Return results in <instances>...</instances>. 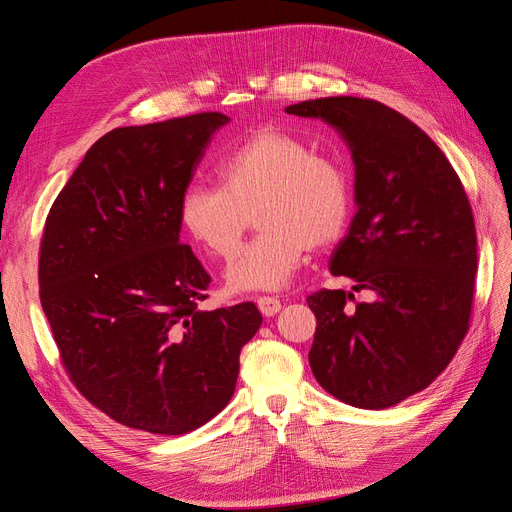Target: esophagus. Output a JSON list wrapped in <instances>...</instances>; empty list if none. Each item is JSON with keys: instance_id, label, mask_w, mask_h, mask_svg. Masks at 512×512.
Listing matches in <instances>:
<instances>
[{"instance_id": "obj_1", "label": "esophagus", "mask_w": 512, "mask_h": 512, "mask_svg": "<svg viewBox=\"0 0 512 512\" xmlns=\"http://www.w3.org/2000/svg\"><path fill=\"white\" fill-rule=\"evenodd\" d=\"M258 309L265 316H275L282 309V301L277 297H258Z\"/></svg>"}]
</instances>
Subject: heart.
I'll return each mask as SVG.
<instances>
[{
    "instance_id": "obj_1",
    "label": "heart",
    "mask_w": 512,
    "mask_h": 512,
    "mask_svg": "<svg viewBox=\"0 0 512 512\" xmlns=\"http://www.w3.org/2000/svg\"><path fill=\"white\" fill-rule=\"evenodd\" d=\"M220 185L192 183L179 198V224L215 258H230L256 213L258 235L226 271L230 290H275L290 282L309 247L342 235L352 211L344 164L303 138L265 128L215 164Z\"/></svg>"
}]
</instances>
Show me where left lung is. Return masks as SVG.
Returning <instances> with one entry per match:
<instances>
[{
  "mask_svg": "<svg viewBox=\"0 0 512 512\" xmlns=\"http://www.w3.org/2000/svg\"><path fill=\"white\" fill-rule=\"evenodd\" d=\"M286 113L324 119L352 149L359 209L331 273L371 294L369 303L346 290L309 294V365L346 404L391 408L427 389L470 329L478 269L470 198L442 149L391 106L337 96Z\"/></svg>",
  "mask_w": 512,
  "mask_h": 512,
  "instance_id": "1",
  "label": "left lung"
}]
</instances>
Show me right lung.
Wrapping results in <instances>:
<instances>
[{"label": "right lung", "mask_w": 512, "mask_h": 512, "mask_svg": "<svg viewBox=\"0 0 512 512\" xmlns=\"http://www.w3.org/2000/svg\"><path fill=\"white\" fill-rule=\"evenodd\" d=\"M226 121L111 130L46 215L38 282L59 361L91 406L132 429L181 436L211 421L260 329L252 301L198 307L211 275L179 241V198Z\"/></svg>", "instance_id": "obj_1"}]
</instances>
